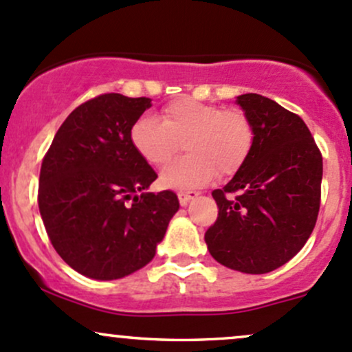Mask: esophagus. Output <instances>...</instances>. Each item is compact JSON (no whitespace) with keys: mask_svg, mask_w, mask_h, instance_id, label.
I'll return each mask as SVG.
<instances>
[{"mask_svg":"<svg viewBox=\"0 0 352 352\" xmlns=\"http://www.w3.org/2000/svg\"><path fill=\"white\" fill-rule=\"evenodd\" d=\"M200 194L195 190H187V192H179V202L180 206H187L188 202H190L192 199H195V197H199Z\"/></svg>","mask_w":352,"mask_h":352,"instance_id":"esophagus-1","label":"esophagus"}]
</instances>
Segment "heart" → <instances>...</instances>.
<instances>
[{
  "mask_svg": "<svg viewBox=\"0 0 352 352\" xmlns=\"http://www.w3.org/2000/svg\"><path fill=\"white\" fill-rule=\"evenodd\" d=\"M130 140L153 167L167 165L185 144L190 153L165 168L162 182L173 188H194L215 175L232 177L244 167L256 144V129L244 110L184 96L162 110V120L150 115L135 120Z\"/></svg>",
  "mask_w": 352,
  "mask_h": 352,
  "instance_id": "heart-1",
  "label": "heart"
}]
</instances>
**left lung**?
Instances as JSON below:
<instances>
[{
	"label": "left lung",
	"mask_w": 352,
	"mask_h": 352,
	"mask_svg": "<svg viewBox=\"0 0 352 352\" xmlns=\"http://www.w3.org/2000/svg\"><path fill=\"white\" fill-rule=\"evenodd\" d=\"M256 129L247 164L212 192L219 217L206 232L226 267L265 274L302 249L320 206L322 155L299 115L257 94L237 96Z\"/></svg>",
	"instance_id": "8db88e82"
}]
</instances>
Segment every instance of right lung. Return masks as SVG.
<instances>
[{
    "label": "right lung",
    "instance_id": "right-lung-1",
    "mask_svg": "<svg viewBox=\"0 0 352 352\" xmlns=\"http://www.w3.org/2000/svg\"><path fill=\"white\" fill-rule=\"evenodd\" d=\"M152 100L103 94L61 123L40 170L38 207L58 256L91 279L125 277L148 264L179 210L172 190H145L155 170L130 129Z\"/></svg>",
    "mask_w": 352,
    "mask_h": 352
}]
</instances>
